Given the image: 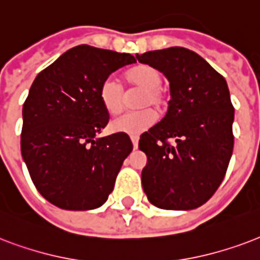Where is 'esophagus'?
Returning <instances> with one entry per match:
<instances>
[{
  "instance_id": "obj_1",
  "label": "esophagus",
  "mask_w": 260,
  "mask_h": 260,
  "mask_svg": "<svg viewBox=\"0 0 260 260\" xmlns=\"http://www.w3.org/2000/svg\"><path fill=\"white\" fill-rule=\"evenodd\" d=\"M132 138V142H133V146H134V149L138 148V141H140V137L138 136H132L130 137Z\"/></svg>"
}]
</instances>
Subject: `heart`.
Returning a JSON list of instances; mask_svg holds the SVG:
<instances>
[{
    "instance_id": "obj_1",
    "label": "heart",
    "mask_w": 260,
    "mask_h": 260,
    "mask_svg": "<svg viewBox=\"0 0 260 260\" xmlns=\"http://www.w3.org/2000/svg\"><path fill=\"white\" fill-rule=\"evenodd\" d=\"M127 85L133 89L142 90L138 100V107L144 108L148 106L160 107L164 102V96L160 89L162 76L156 68L149 65H138L132 68L124 74ZM99 98L104 110L108 114H118L122 110L124 102V94L122 86L115 77L104 78L99 89ZM156 112L152 108H144L140 111L126 112L112 120L110 127L112 132L123 133L130 136H138L148 130L156 122Z\"/></svg>"
}]
</instances>
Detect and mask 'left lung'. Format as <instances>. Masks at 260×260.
I'll return each instance as SVG.
<instances>
[{"mask_svg": "<svg viewBox=\"0 0 260 260\" xmlns=\"http://www.w3.org/2000/svg\"><path fill=\"white\" fill-rule=\"evenodd\" d=\"M136 58L161 72L171 92L166 116L138 142L148 158L141 174L145 194L160 209H197L220 187L232 157L235 110L228 84L188 48L154 50Z\"/></svg>", "mask_w": 260, "mask_h": 260, "instance_id": "8db88e82", "label": "left lung"}]
</instances>
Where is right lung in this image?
Wrapping results in <instances>:
<instances>
[{"label":"right lung","instance_id":"right-lung-1","mask_svg":"<svg viewBox=\"0 0 260 260\" xmlns=\"http://www.w3.org/2000/svg\"><path fill=\"white\" fill-rule=\"evenodd\" d=\"M132 54L76 46L36 76L23 106L21 156L43 198L65 210L106 202L133 150L123 133L100 137L108 123L99 89L136 63Z\"/></svg>","mask_w":260,"mask_h":260}]
</instances>
